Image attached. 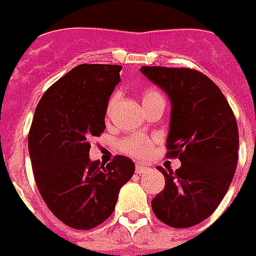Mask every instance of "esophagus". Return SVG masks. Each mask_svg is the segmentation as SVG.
<instances>
[{
	"label": "esophagus",
	"instance_id": "1",
	"mask_svg": "<svg viewBox=\"0 0 256 256\" xmlns=\"http://www.w3.org/2000/svg\"><path fill=\"white\" fill-rule=\"evenodd\" d=\"M148 168H146V166H142V164H136V174H144V172H148Z\"/></svg>",
	"mask_w": 256,
	"mask_h": 256
}]
</instances>
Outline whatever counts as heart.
Returning a JSON list of instances; mask_svg holds the SVG:
<instances>
[{"label":"heart","mask_w":256,"mask_h":256,"mask_svg":"<svg viewBox=\"0 0 256 256\" xmlns=\"http://www.w3.org/2000/svg\"><path fill=\"white\" fill-rule=\"evenodd\" d=\"M156 98H162L160 96V92H156V90H148V92H144V98H142V104L144 102H148V100H156ZM116 96H112L110 98L108 104V114H110L112 112V106L116 104ZM152 140L148 136H130V138H126V140H120V150L128 156H136V158H142L148 152L150 148H152Z\"/></svg>","instance_id":"b5f03b06"}]
</instances>
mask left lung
<instances>
[{"instance_id":"8db88e82","label":"left lung","mask_w":256,"mask_h":256,"mask_svg":"<svg viewBox=\"0 0 256 256\" xmlns=\"http://www.w3.org/2000/svg\"><path fill=\"white\" fill-rule=\"evenodd\" d=\"M140 73L168 94V156L180 160L175 171L158 168L164 188L152 200V211L175 228L195 226L214 212L234 178L239 148L234 112L200 72L142 66Z\"/></svg>"}]
</instances>
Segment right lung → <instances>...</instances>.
Segmentation results:
<instances>
[{"label":"right lung","mask_w":256,"mask_h":256,"mask_svg":"<svg viewBox=\"0 0 256 256\" xmlns=\"http://www.w3.org/2000/svg\"><path fill=\"white\" fill-rule=\"evenodd\" d=\"M122 66L78 65L46 90L29 132V156L41 196L69 227L94 228L112 214L120 187L134 174L130 158L108 164L88 156L92 136L104 132L108 98Z\"/></svg>","instance_id":"obj_1"}]
</instances>
